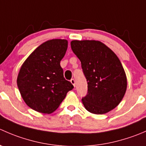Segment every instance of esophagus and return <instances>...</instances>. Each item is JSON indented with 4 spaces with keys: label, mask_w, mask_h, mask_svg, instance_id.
<instances>
[{
    "label": "esophagus",
    "mask_w": 146,
    "mask_h": 146,
    "mask_svg": "<svg viewBox=\"0 0 146 146\" xmlns=\"http://www.w3.org/2000/svg\"><path fill=\"white\" fill-rule=\"evenodd\" d=\"M70 82H71L72 85H73V86L76 87V80H75L74 79H71V80H70Z\"/></svg>",
    "instance_id": "34e87169"
}]
</instances>
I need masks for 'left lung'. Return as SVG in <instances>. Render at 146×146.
Returning <instances> with one entry per match:
<instances>
[{
	"instance_id": "obj_1",
	"label": "left lung",
	"mask_w": 146,
	"mask_h": 146,
	"mask_svg": "<svg viewBox=\"0 0 146 146\" xmlns=\"http://www.w3.org/2000/svg\"><path fill=\"white\" fill-rule=\"evenodd\" d=\"M70 46L88 82V94L82 99L84 107L92 114L109 112L119 105L127 88L120 60L100 41L73 40Z\"/></svg>"
}]
</instances>
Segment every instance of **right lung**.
Here are the masks:
<instances>
[{"mask_svg":"<svg viewBox=\"0 0 146 146\" xmlns=\"http://www.w3.org/2000/svg\"><path fill=\"white\" fill-rule=\"evenodd\" d=\"M68 48L66 39L48 40L39 45L25 61L17 84L23 100L32 110L51 114L73 88L64 77L60 62Z\"/></svg>","mask_w":146,"mask_h":146,"instance_id":"add662e5","label":"right lung"}]
</instances>
